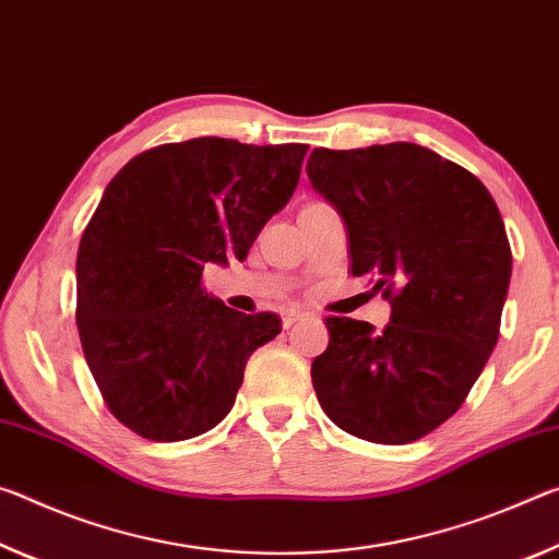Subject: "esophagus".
I'll return each instance as SVG.
<instances>
[{"label":"esophagus","mask_w":559,"mask_h":559,"mask_svg":"<svg viewBox=\"0 0 559 559\" xmlns=\"http://www.w3.org/2000/svg\"><path fill=\"white\" fill-rule=\"evenodd\" d=\"M301 317V312H299V309H287V312H285V317H282V324H285V329H289L292 324H295L297 322V319Z\"/></svg>","instance_id":"1"}]
</instances>
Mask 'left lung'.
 I'll list each match as a JSON object with an SVG mask.
<instances>
[{"label": "left lung", "mask_w": 559, "mask_h": 559, "mask_svg": "<svg viewBox=\"0 0 559 559\" xmlns=\"http://www.w3.org/2000/svg\"><path fill=\"white\" fill-rule=\"evenodd\" d=\"M307 176L344 217L352 274L391 305L381 332L326 317L317 399L346 433L414 443L463 406L496 349L512 270L500 210L473 173L416 143L314 148Z\"/></svg>", "instance_id": "left-lung-1"}]
</instances>
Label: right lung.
<instances>
[{
  "mask_svg": "<svg viewBox=\"0 0 559 559\" xmlns=\"http://www.w3.org/2000/svg\"><path fill=\"white\" fill-rule=\"evenodd\" d=\"M309 145L190 139L126 163L76 254V324L108 411L148 441H188L235 404L247 359L282 332L203 287L287 205Z\"/></svg>",
  "mask_w": 559,
  "mask_h": 559,
  "instance_id": "right-lung-1",
  "label": "right lung"
}]
</instances>
